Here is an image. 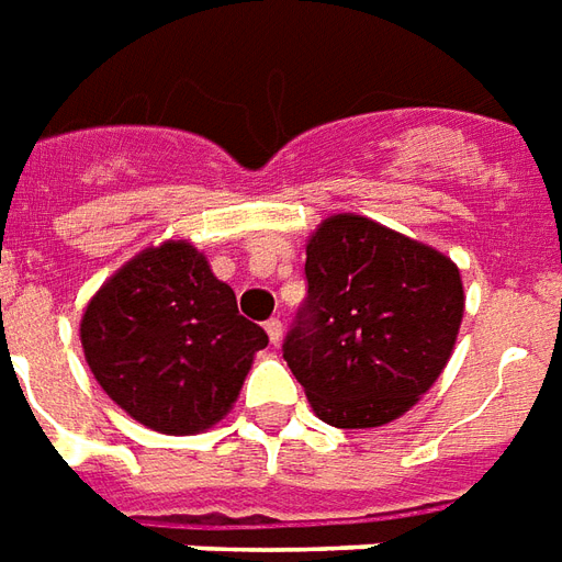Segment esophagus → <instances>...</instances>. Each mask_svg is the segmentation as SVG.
<instances>
[{"label":"esophagus","instance_id":"esophagus-1","mask_svg":"<svg viewBox=\"0 0 562 562\" xmlns=\"http://www.w3.org/2000/svg\"><path fill=\"white\" fill-rule=\"evenodd\" d=\"M265 331H268L270 344H273V347H280V340H282V322H280V319H268V322H265Z\"/></svg>","mask_w":562,"mask_h":562}]
</instances>
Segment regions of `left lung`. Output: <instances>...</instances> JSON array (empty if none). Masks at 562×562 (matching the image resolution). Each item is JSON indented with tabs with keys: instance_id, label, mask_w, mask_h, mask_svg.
I'll return each instance as SVG.
<instances>
[{
	"instance_id": "8db88e82",
	"label": "left lung",
	"mask_w": 562,
	"mask_h": 562,
	"mask_svg": "<svg viewBox=\"0 0 562 562\" xmlns=\"http://www.w3.org/2000/svg\"><path fill=\"white\" fill-rule=\"evenodd\" d=\"M307 301L282 344L313 414L374 429L431 390L457 347L465 292L445 252L364 215H328L307 240Z\"/></svg>"
}]
</instances>
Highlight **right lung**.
I'll return each mask as SVG.
<instances>
[{
	"label": "right lung",
	"instance_id": "1",
	"mask_svg": "<svg viewBox=\"0 0 562 562\" xmlns=\"http://www.w3.org/2000/svg\"><path fill=\"white\" fill-rule=\"evenodd\" d=\"M90 374L136 423L198 435L231 414L268 335L237 310V294L188 240L133 255L81 316Z\"/></svg>",
	"mask_w": 562,
	"mask_h": 562
}]
</instances>
